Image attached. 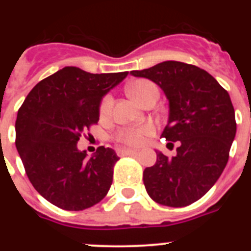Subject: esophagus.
Here are the masks:
<instances>
[{
	"label": "esophagus",
	"instance_id": "1",
	"mask_svg": "<svg viewBox=\"0 0 251 251\" xmlns=\"http://www.w3.org/2000/svg\"><path fill=\"white\" fill-rule=\"evenodd\" d=\"M116 154L118 155H131V154H137V151L130 148H118L116 149Z\"/></svg>",
	"mask_w": 251,
	"mask_h": 251
}]
</instances>
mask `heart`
Segmentation results:
<instances>
[{
  "label": "heart",
  "instance_id": "heart-1",
  "mask_svg": "<svg viewBox=\"0 0 251 251\" xmlns=\"http://www.w3.org/2000/svg\"><path fill=\"white\" fill-rule=\"evenodd\" d=\"M158 90L156 86L154 85L151 81L144 80H136L135 82H132L131 85L127 86V93L130 95V97L133 100H136L137 103H142V100L151 93L153 91ZM111 105H113V98L110 96H105L103 98L102 103L100 105V115L107 116L110 113ZM154 133V127L151 125H143L138 126V127H126L121 128L118 131L115 138L116 141L121 142L124 144H127V146H141L146 142L147 137L151 136Z\"/></svg>",
  "mask_w": 251,
  "mask_h": 251
}]
</instances>
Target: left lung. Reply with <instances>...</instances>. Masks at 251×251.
<instances>
[{"mask_svg":"<svg viewBox=\"0 0 251 251\" xmlns=\"http://www.w3.org/2000/svg\"><path fill=\"white\" fill-rule=\"evenodd\" d=\"M130 74L160 86L170 108L161 137L179 142L176 156L156 151V163L143 171L147 193L166 206L191 205L214 186L228 161L237 131L228 92L207 72L176 60Z\"/></svg>","mask_w":251,"mask_h":251,"instance_id":"left-lung-1","label":"left lung"}]
</instances>
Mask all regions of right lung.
I'll return each instance as SVG.
<instances>
[{
    "mask_svg": "<svg viewBox=\"0 0 251 251\" xmlns=\"http://www.w3.org/2000/svg\"><path fill=\"white\" fill-rule=\"evenodd\" d=\"M127 74H91L65 67L40 81L18 110L16 147L25 173L55 206L78 211L107 196L119 156L102 146L88 159L76 144L100 120L103 96Z\"/></svg>",
    "mask_w": 251,
    "mask_h": 251,
    "instance_id": "obj_1",
    "label": "right lung"
}]
</instances>
